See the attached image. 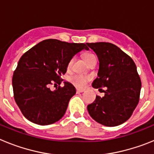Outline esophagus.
Returning <instances> with one entry per match:
<instances>
[{
	"mask_svg": "<svg viewBox=\"0 0 154 154\" xmlns=\"http://www.w3.org/2000/svg\"><path fill=\"white\" fill-rule=\"evenodd\" d=\"M84 92V89H76V92H77V93H79V92Z\"/></svg>",
	"mask_w": 154,
	"mask_h": 154,
	"instance_id": "esophagus-1",
	"label": "esophagus"
}]
</instances>
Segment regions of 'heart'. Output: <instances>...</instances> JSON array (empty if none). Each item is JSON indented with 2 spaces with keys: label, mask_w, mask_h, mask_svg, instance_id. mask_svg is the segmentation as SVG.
Segmentation results:
<instances>
[{
  "label": "heart",
  "mask_w": 154,
  "mask_h": 154,
  "mask_svg": "<svg viewBox=\"0 0 154 154\" xmlns=\"http://www.w3.org/2000/svg\"><path fill=\"white\" fill-rule=\"evenodd\" d=\"M93 59H96V57L93 54H87V55H85V60L87 63H89V62H91ZM74 60V58H71L67 65L68 69H70L72 68ZM89 79V78L88 76H85L79 74H75L69 77V81L71 83L73 84L75 86L78 87V88H82V87L85 86Z\"/></svg>",
  "instance_id": "heart-1"
}]
</instances>
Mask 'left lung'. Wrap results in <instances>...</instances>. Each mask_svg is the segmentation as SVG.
I'll list each match as a JSON object with an SVG mask.
<instances>
[{
    "mask_svg": "<svg viewBox=\"0 0 154 154\" xmlns=\"http://www.w3.org/2000/svg\"><path fill=\"white\" fill-rule=\"evenodd\" d=\"M86 45L96 52L99 62L98 77L92 87H106L103 97L96 96L95 101L88 105V112L100 124L119 126L130 119L140 100L141 80L136 64L113 44L96 42Z\"/></svg>",
    "mask_w": 154,
    "mask_h": 154,
    "instance_id": "8db88e82",
    "label": "left lung"
}]
</instances>
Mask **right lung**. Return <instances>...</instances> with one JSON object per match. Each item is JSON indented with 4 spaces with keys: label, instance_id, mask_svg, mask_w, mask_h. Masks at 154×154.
<instances>
[{
    "label": "right lung",
    "instance_id": "right-lung-1",
    "mask_svg": "<svg viewBox=\"0 0 154 154\" xmlns=\"http://www.w3.org/2000/svg\"><path fill=\"white\" fill-rule=\"evenodd\" d=\"M89 48L83 43L57 39L39 42L21 57L12 78L14 97L24 116L38 125H49L65 115L70 99L75 94L72 85L51 91L50 85H60L67 65L75 54Z\"/></svg>",
    "mask_w": 154,
    "mask_h": 154
}]
</instances>
